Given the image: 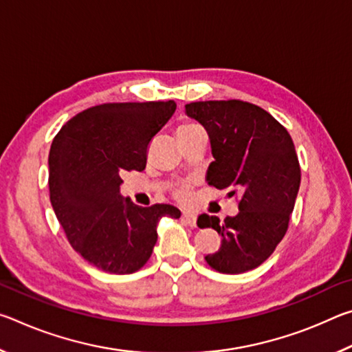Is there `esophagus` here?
I'll return each mask as SVG.
<instances>
[{
  "label": "esophagus",
  "mask_w": 352,
  "mask_h": 352,
  "mask_svg": "<svg viewBox=\"0 0 352 352\" xmlns=\"http://www.w3.org/2000/svg\"><path fill=\"white\" fill-rule=\"evenodd\" d=\"M182 220H183L184 223H188L189 226H195V225H197V217H195L194 214L183 212V214H182Z\"/></svg>",
  "instance_id": "1"
}]
</instances>
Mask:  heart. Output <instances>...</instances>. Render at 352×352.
Here are the masks:
<instances>
[{"label":"heart","instance_id":"heart-1","mask_svg":"<svg viewBox=\"0 0 352 352\" xmlns=\"http://www.w3.org/2000/svg\"><path fill=\"white\" fill-rule=\"evenodd\" d=\"M194 127H199V126H195V124H182V126H178L177 132H182V130H189V129H194ZM175 197L180 201H188L189 200L190 192H189V188L186 186V184H183V186L177 189Z\"/></svg>","mask_w":352,"mask_h":352}]
</instances>
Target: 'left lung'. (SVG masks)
<instances>
[{
  "label": "left lung",
  "instance_id": "1",
  "mask_svg": "<svg viewBox=\"0 0 352 352\" xmlns=\"http://www.w3.org/2000/svg\"><path fill=\"white\" fill-rule=\"evenodd\" d=\"M186 115L206 129L214 162L206 182L228 195L241 194L239 212L220 222L201 214L200 228L222 236L210 267L237 275L259 267L289 228L300 189L301 169L290 135L269 111L243 100H205L184 105Z\"/></svg>",
  "mask_w": 352,
  "mask_h": 352
}]
</instances>
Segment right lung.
Wrapping results in <instances>:
<instances>
[{"label": "right lung", "instance_id": "1", "mask_svg": "<svg viewBox=\"0 0 352 352\" xmlns=\"http://www.w3.org/2000/svg\"><path fill=\"white\" fill-rule=\"evenodd\" d=\"M175 109L174 100L94 105L52 141L51 205L71 247L99 270H140L157 243L158 220L182 216L172 205L142 208L119 192L126 172L144 170L148 142Z\"/></svg>", "mask_w": 352, "mask_h": 352}]
</instances>
